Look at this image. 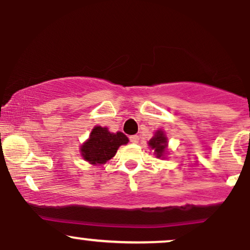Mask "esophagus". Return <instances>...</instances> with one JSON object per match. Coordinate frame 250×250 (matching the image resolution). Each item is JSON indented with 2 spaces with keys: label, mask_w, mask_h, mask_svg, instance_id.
<instances>
[{
  "label": "esophagus",
  "mask_w": 250,
  "mask_h": 250,
  "mask_svg": "<svg viewBox=\"0 0 250 250\" xmlns=\"http://www.w3.org/2000/svg\"><path fill=\"white\" fill-rule=\"evenodd\" d=\"M129 140H130L131 143H139L140 137L137 136V135H131V136L129 137Z\"/></svg>",
  "instance_id": "34e87169"
}]
</instances>
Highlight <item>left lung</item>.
I'll use <instances>...</instances> for the list:
<instances>
[{
	"mask_svg": "<svg viewBox=\"0 0 250 250\" xmlns=\"http://www.w3.org/2000/svg\"><path fill=\"white\" fill-rule=\"evenodd\" d=\"M149 146H150L151 149H154L157 157L163 156L166 148H167V137L165 136L162 130L156 131L155 136L149 141Z\"/></svg>",
	"mask_w": 250,
	"mask_h": 250,
	"instance_id": "obj_1",
	"label": "left lung"
}]
</instances>
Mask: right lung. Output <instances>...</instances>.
Listing matches in <instances>:
<instances>
[{
  "label": "right lung",
  "mask_w": 250,
  "mask_h": 250,
  "mask_svg": "<svg viewBox=\"0 0 250 250\" xmlns=\"http://www.w3.org/2000/svg\"><path fill=\"white\" fill-rule=\"evenodd\" d=\"M128 137L125 134L109 133L107 128L95 127L90 137L81 147V154L85 161L91 165H103L115 156L120 146L128 143Z\"/></svg>",
  "instance_id": "obj_1"
}]
</instances>
